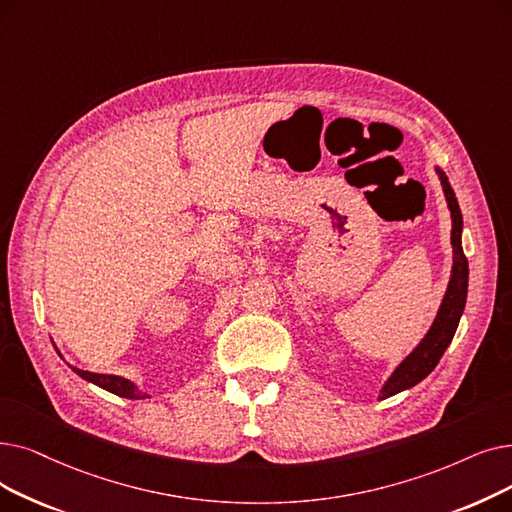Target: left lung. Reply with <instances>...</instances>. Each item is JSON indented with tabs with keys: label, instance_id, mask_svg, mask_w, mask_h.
Here are the masks:
<instances>
[{
	"label": "left lung",
	"instance_id": "8db88e82",
	"mask_svg": "<svg viewBox=\"0 0 512 512\" xmlns=\"http://www.w3.org/2000/svg\"><path fill=\"white\" fill-rule=\"evenodd\" d=\"M435 173L441 182L443 196H446V203L452 217V238H450L452 274H450L446 295L441 299L437 316L431 328L427 330V335L422 337V341L406 355L402 362L397 364V368L391 372V376L381 387L379 399H387L395 393L412 389L433 372V368L441 360L443 351L448 349V345L454 339V332L458 328L460 316L466 305V293H469V261H466L462 251V213L446 173H443L439 167H435Z\"/></svg>",
	"mask_w": 512,
	"mask_h": 512
}]
</instances>
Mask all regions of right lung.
Segmentation results:
<instances>
[{"mask_svg": "<svg viewBox=\"0 0 512 512\" xmlns=\"http://www.w3.org/2000/svg\"><path fill=\"white\" fill-rule=\"evenodd\" d=\"M56 351H58V347H56ZM58 355H60V351H58ZM60 358H62V355H60ZM69 366H71V364H69ZM71 370H73L75 374H79L83 381L92 383V385H98L100 389H106V391L115 393V395H119V397H125V399H146V397H150L148 393H142L136 383H131L129 379H123V376L87 372V370H81V368H75V366H71Z\"/></svg>", "mask_w": 512, "mask_h": 512, "instance_id": "obj_1", "label": "right lung"}]
</instances>
